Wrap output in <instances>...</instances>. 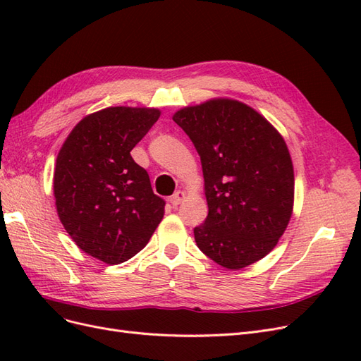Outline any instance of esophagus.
I'll use <instances>...</instances> for the list:
<instances>
[{
  "label": "esophagus",
  "mask_w": 361,
  "mask_h": 361,
  "mask_svg": "<svg viewBox=\"0 0 361 361\" xmlns=\"http://www.w3.org/2000/svg\"><path fill=\"white\" fill-rule=\"evenodd\" d=\"M183 199H185V192L183 191H178V192H174L171 197H170V203L173 206H178V204H180L183 202Z\"/></svg>",
  "instance_id": "obj_1"
}]
</instances>
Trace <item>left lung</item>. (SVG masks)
<instances>
[{
  "label": "left lung",
  "instance_id": "1",
  "mask_svg": "<svg viewBox=\"0 0 361 361\" xmlns=\"http://www.w3.org/2000/svg\"><path fill=\"white\" fill-rule=\"evenodd\" d=\"M173 120L202 161L209 212L194 227L195 244L224 268L255 264L276 247L292 215L285 140L253 108L232 99L187 106Z\"/></svg>",
  "mask_w": 361,
  "mask_h": 361
}]
</instances>
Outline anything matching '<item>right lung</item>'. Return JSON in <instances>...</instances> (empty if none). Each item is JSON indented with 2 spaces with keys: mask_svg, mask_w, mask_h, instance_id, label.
I'll return each mask as SVG.
<instances>
[{
  "mask_svg": "<svg viewBox=\"0 0 361 361\" xmlns=\"http://www.w3.org/2000/svg\"><path fill=\"white\" fill-rule=\"evenodd\" d=\"M155 108L111 106L84 117L59 152L57 212L82 251L117 265L143 250L166 202L130 150L159 118Z\"/></svg>",
  "mask_w": 361,
  "mask_h": 361,
  "instance_id": "right-lung-1",
  "label": "right lung"
}]
</instances>
